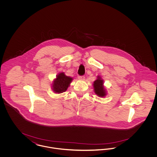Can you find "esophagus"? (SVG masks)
Returning a JSON list of instances; mask_svg holds the SVG:
<instances>
[{"mask_svg":"<svg viewBox=\"0 0 157 157\" xmlns=\"http://www.w3.org/2000/svg\"><path fill=\"white\" fill-rule=\"evenodd\" d=\"M78 79H79V80H82V81H83V80L85 79L84 76H78Z\"/></svg>","mask_w":157,"mask_h":157,"instance_id":"obj_1","label":"esophagus"}]
</instances>
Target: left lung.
<instances>
[{
    "label": "left lung",
    "mask_w": 157,
    "mask_h": 157,
    "mask_svg": "<svg viewBox=\"0 0 157 157\" xmlns=\"http://www.w3.org/2000/svg\"><path fill=\"white\" fill-rule=\"evenodd\" d=\"M92 85L94 92L98 97L104 98L107 95V90L104 86V81L101 76L98 75L97 76V79Z\"/></svg>",
    "instance_id": "8db88e82"
}]
</instances>
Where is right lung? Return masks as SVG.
<instances>
[{"instance_id":"add662e5","label":"right lung","mask_w":157,"mask_h":157,"mask_svg":"<svg viewBox=\"0 0 157 157\" xmlns=\"http://www.w3.org/2000/svg\"><path fill=\"white\" fill-rule=\"evenodd\" d=\"M72 81V77L67 76L63 72H60L52 82L51 87L53 92L58 94L65 92Z\"/></svg>"}]
</instances>
